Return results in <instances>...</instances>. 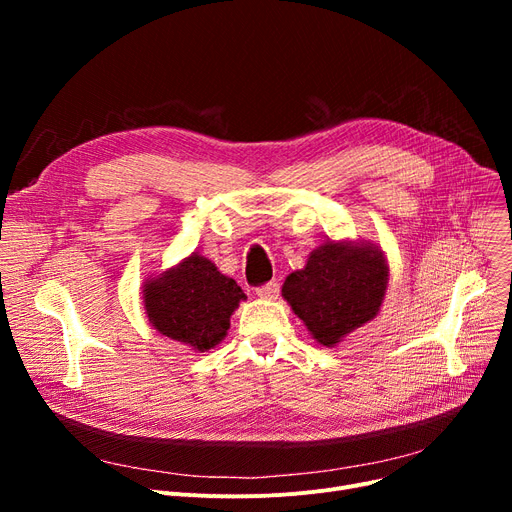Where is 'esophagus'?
Segmentation results:
<instances>
[{
	"instance_id": "1",
	"label": "esophagus",
	"mask_w": 512,
	"mask_h": 512,
	"mask_svg": "<svg viewBox=\"0 0 512 512\" xmlns=\"http://www.w3.org/2000/svg\"><path fill=\"white\" fill-rule=\"evenodd\" d=\"M255 292H257V297L267 299V301H272V299H278V294H280V284H278V282L263 284V286H259Z\"/></svg>"
}]
</instances>
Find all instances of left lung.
Instances as JSON below:
<instances>
[{"label":"left lung","mask_w":512,"mask_h":512,"mask_svg":"<svg viewBox=\"0 0 512 512\" xmlns=\"http://www.w3.org/2000/svg\"><path fill=\"white\" fill-rule=\"evenodd\" d=\"M390 280L382 247L369 240H326L311 251L303 270L288 274L282 297L321 346L380 313Z\"/></svg>","instance_id":"obj_1"}]
</instances>
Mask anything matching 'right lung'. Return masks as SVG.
Masks as SVG:
<instances>
[{
	"instance_id": "right-lung-1",
	"label": "right lung",
	"mask_w": 512,
	"mask_h": 512,
	"mask_svg": "<svg viewBox=\"0 0 512 512\" xmlns=\"http://www.w3.org/2000/svg\"><path fill=\"white\" fill-rule=\"evenodd\" d=\"M245 299L242 288L199 253L143 282L149 324L161 336L199 353L226 338L230 317Z\"/></svg>"
}]
</instances>
